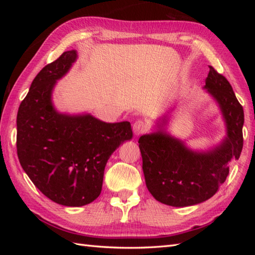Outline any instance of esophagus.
<instances>
[{"label": "esophagus", "mask_w": 255, "mask_h": 255, "mask_svg": "<svg viewBox=\"0 0 255 255\" xmlns=\"http://www.w3.org/2000/svg\"><path fill=\"white\" fill-rule=\"evenodd\" d=\"M132 130H133V132H134V134H136V136H140V134L144 133L145 131L148 130V125L145 122L140 121V119H139V121L134 122V124L132 125Z\"/></svg>", "instance_id": "1"}]
</instances>
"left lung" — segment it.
<instances>
[{
    "label": "left lung",
    "mask_w": 255,
    "mask_h": 255,
    "mask_svg": "<svg viewBox=\"0 0 255 255\" xmlns=\"http://www.w3.org/2000/svg\"><path fill=\"white\" fill-rule=\"evenodd\" d=\"M205 89L217 101L226 122L227 137L218 147L196 152L163 130L138 140L145 185L162 204L185 207L213 197L229 174V163L241 154L245 113L230 83L209 66Z\"/></svg>",
    "instance_id": "left-lung-1"
}]
</instances>
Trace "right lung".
<instances>
[{
    "label": "right lung",
    "instance_id": "right-lung-1",
    "mask_svg": "<svg viewBox=\"0 0 255 255\" xmlns=\"http://www.w3.org/2000/svg\"><path fill=\"white\" fill-rule=\"evenodd\" d=\"M75 60L77 51H66L36 75L18 108L16 137L19 163L31 182L52 202L70 207L100 196L107 160L132 138L129 122L110 124L55 110L53 86Z\"/></svg>",
    "mask_w": 255,
    "mask_h": 255
}]
</instances>
